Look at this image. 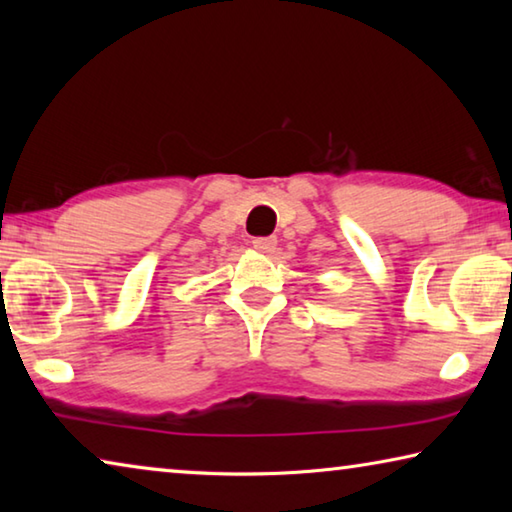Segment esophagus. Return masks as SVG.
I'll use <instances>...</instances> for the list:
<instances>
[{
  "label": "esophagus",
  "instance_id": "obj_1",
  "mask_svg": "<svg viewBox=\"0 0 512 512\" xmlns=\"http://www.w3.org/2000/svg\"><path fill=\"white\" fill-rule=\"evenodd\" d=\"M277 246L275 237H255L253 239V248L259 250V253H273Z\"/></svg>",
  "mask_w": 512,
  "mask_h": 512
}]
</instances>
